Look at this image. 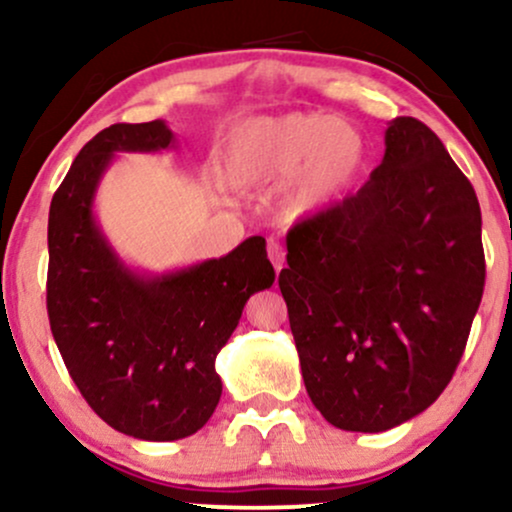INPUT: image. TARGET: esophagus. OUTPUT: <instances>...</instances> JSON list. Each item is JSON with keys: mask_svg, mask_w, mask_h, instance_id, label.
<instances>
[{"mask_svg": "<svg viewBox=\"0 0 512 512\" xmlns=\"http://www.w3.org/2000/svg\"><path fill=\"white\" fill-rule=\"evenodd\" d=\"M269 260H272V264H274V269H276V274L281 272V269H284V260H286V252H284V248H281L279 243H269Z\"/></svg>", "mask_w": 512, "mask_h": 512, "instance_id": "obj_1", "label": "esophagus"}]
</instances>
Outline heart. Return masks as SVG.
<instances>
[{
    "instance_id": "heart-1",
    "label": "heart",
    "mask_w": 512,
    "mask_h": 512,
    "mask_svg": "<svg viewBox=\"0 0 512 512\" xmlns=\"http://www.w3.org/2000/svg\"><path fill=\"white\" fill-rule=\"evenodd\" d=\"M363 156L361 134L339 117L293 113L240 125L228 137L223 168L240 187L276 185L293 175L286 211L303 216L342 197Z\"/></svg>"
}]
</instances>
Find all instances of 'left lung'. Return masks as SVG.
<instances>
[{"label": "left lung", "instance_id": "8db88e82", "mask_svg": "<svg viewBox=\"0 0 512 512\" xmlns=\"http://www.w3.org/2000/svg\"><path fill=\"white\" fill-rule=\"evenodd\" d=\"M286 250L279 289L317 411L380 433L431 407L486 279L477 192L436 132L395 117L366 185L296 223Z\"/></svg>", "mask_w": 512, "mask_h": 512}]
</instances>
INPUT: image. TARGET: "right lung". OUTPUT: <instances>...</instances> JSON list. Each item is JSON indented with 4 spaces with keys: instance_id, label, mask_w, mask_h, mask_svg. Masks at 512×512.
I'll use <instances>...</instances> for the list:
<instances>
[{
    "instance_id": "right-lung-1",
    "label": "right lung",
    "mask_w": 512,
    "mask_h": 512,
    "mask_svg": "<svg viewBox=\"0 0 512 512\" xmlns=\"http://www.w3.org/2000/svg\"><path fill=\"white\" fill-rule=\"evenodd\" d=\"M173 144L163 120L105 127L74 158L48 219V317L88 407L139 440L197 433L221 399L214 363L252 293L274 284L262 236L219 260L163 276L134 274L93 219V197L115 151Z\"/></svg>"
}]
</instances>
